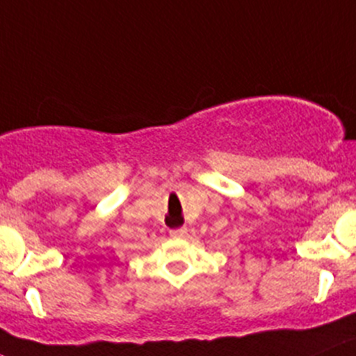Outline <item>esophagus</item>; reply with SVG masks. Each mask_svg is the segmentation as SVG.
<instances>
[{
  "instance_id": "obj_1",
  "label": "esophagus",
  "mask_w": 356,
  "mask_h": 356,
  "mask_svg": "<svg viewBox=\"0 0 356 356\" xmlns=\"http://www.w3.org/2000/svg\"><path fill=\"white\" fill-rule=\"evenodd\" d=\"M169 234H171L172 238H184V236H187V227H178V229H172Z\"/></svg>"
}]
</instances>
